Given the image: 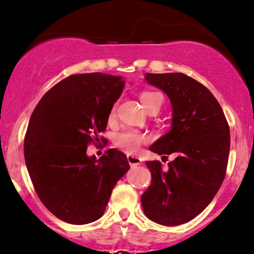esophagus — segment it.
<instances>
[{
	"mask_svg": "<svg viewBox=\"0 0 254 254\" xmlns=\"http://www.w3.org/2000/svg\"><path fill=\"white\" fill-rule=\"evenodd\" d=\"M127 159H128V163H129L131 168L133 166H136L141 163V159L138 157H135V156H131V155H127Z\"/></svg>",
	"mask_w": 254,
	"mask_h": 254,
	"instance_id": "1",
	"label": "esophagus"
}]
</instances>
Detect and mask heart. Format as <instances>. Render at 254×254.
I'll return each instance as SVG.
<instances>
[{
    "instance_id": "obj_1",
    "label": "heart",
    "mask_w": 254,
    "mask_h": 254,
    "mask_svg": "<svg viewBox=\"0 0 254 254\" xmlns=\"http://www.w3.org/2000/svg\"><path fill=\"white\" fill-rule=\"evenodd\" d=\"M140 100L148 113L159 112L163 106V103H164V99H163L161 93L154 91L142 92L140 95ZM143 135L133 129L125 130L114 137V143H116L117 147L126 152L137 151L141 144L143 143Z\"/></svg>"
}]
</instances>
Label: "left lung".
<instances>
[{"instance_id": "8db88e82", "label": "left lung", "mask_w": 254, "mask_h": 254, "mask_svg": "<svg viewBox=\"0 0 254 254\" xmlns=\"http://www.w3.org/2000/svg\"><path fill=\"white\" fill-rule=\"evenodd\" d=\"M172 105L171 129L150 150L173 155L169 168L148 161L151 184L141 196L149 220L179 225L193 220L211 202L223 183L230 150V129L223 110L206 86L182 72L145 74Z\"/></svg>"}]
</instances>
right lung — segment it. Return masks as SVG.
<instances>
[{"label": "right lung", "mask_w": 254, "mask_h": 254, "mask_svg": "<svg viewBox=\"0 0 254 254\" xmlns=\"http://www.w3.org/2000/svg\"><path fill=\"white\" fill-rule=\"evenodd\" d=\"M124 86L121 76L71 75L45 93L30 118L24 140L27 171L44 206L67 223L102 217L117 182L129 170L127 156L117 149L99 159L86 155L88 144L99 142L106 129Z\"/></svg>", "instance_id": "add662e5"}]
</instances>
